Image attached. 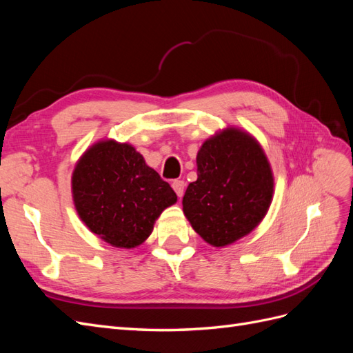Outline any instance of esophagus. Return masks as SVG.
Instances as JSON below:
<instances>
[{
    "label": "esophagus",
    "instance_id": "1",
    "mask_svg": "<svg viewBox=\"0 0 353 353\" xmlns=\"http://www.w3.org/2000/svg\"><path fill=\"white\" fill-rule=\"evenodd\" d=\"M172 188H174V191L176 193V196L181 199V197L184 196L185 183H184V181H181V179H175L174 183H172Z\"/></svg>",
    "mask_w": 353,
    "mask_h": 353
}]
</instances>
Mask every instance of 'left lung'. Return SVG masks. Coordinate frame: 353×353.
<instances>
[{
	"label": "left lung",
	"instance_id": "8db88e82",
	"mask_svg": "<svg viewBox=\"0 0 353 353\" xmlns=\"http://www.w3.org/2000/svg\"><path fill=\"white\" fill-rule=\"evenodd\" d=\"M272 194V170L261 144L227 128L200 147L197 181L187 187L183 210L203 240L223 248L259 225Z\"/></svg>",
	"mask_w": 353,
	"mask_h": 353
}]
</instances>
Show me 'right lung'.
I'll return each mask as SVG.
<instances>
[{
  "label": "right lung",
  "instance_id": "add662e5",
  "mask_svg": "<svg viewBox=\"0 0 353 353\" xmlns=\"http://www.w3.org/2000/svg\"><path fill=\"white\" fill-rule=\"evenodd\" d=\"M81 221L113 248L134 249L150 236L156 219L176 203L175 191L128 143L91 145L72 174Z\"/></svg>",
  "mask_w": 353,
  "mask_h": 353
}]
</instances>
